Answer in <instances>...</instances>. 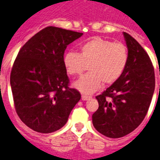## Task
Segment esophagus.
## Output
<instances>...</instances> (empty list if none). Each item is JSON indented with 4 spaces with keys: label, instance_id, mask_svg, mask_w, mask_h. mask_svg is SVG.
<instances>
[{
    "label": "esophagus",
    "instance_id": "esophagus-1",
    "mask_svg": "<svg viewBox=\"0 0 160 160\" xmlns=\"http://www.w3.org/2000/svg\"><path fill=\"white\" fill-rule=\"evenodd\" d=\"M90 96H87L85 95V94H83L82 96H81V98H82V100L84 101H86V100H89V99H90Z\"/></svg>",
    "mask_w": 160,
    "mask_h": 160
}]
</instances>
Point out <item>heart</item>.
<instances>
[{
    "label": "heart",
    "mask_w": 160,
    "mask_h": 160,
    "mask_svg": "<svg viewBox=\"0 0 160 160\" xmlns=\"http://www.w3.org/2000/svg\"><path fill=\"white\" fill-rule=\"evenodd\" d=\"M129 52L125 44L93 37L81 43L79 53L68 52L63 57L64 68L69 76H80L87 68L89 72L74 83L75 88L85 94L98 90L102 82H116L125 71Z\"/></svg>",
    "instance_id": "obj_1"
}]
</instances>
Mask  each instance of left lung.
<instances>
[{"mask_svg": "<svg viewBox=\"0 0 160 160\" xmlns=\"http://www.w3.org/2000/svg\"><path fill=\"white\" fill-rule=\"evenodd\" d=\"M129 62L119 79L96 96L98 110L93 125L109 138H120L133 132L147 113L155 86L154 70L147 52L134 38L123 32Z\"/></svg>", "mask_w": 160, "mask_h": 160, "instance_id": "obj_1", "label": "left lung"}]
</instances>
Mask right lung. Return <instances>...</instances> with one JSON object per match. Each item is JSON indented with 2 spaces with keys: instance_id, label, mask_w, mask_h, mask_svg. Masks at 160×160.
I'll return each mask as SVG.
<instances>
[{
  "instance_id": "add662e5",
  "label": "right lung",
  "mask_w": 160,
  "mask_h": 160,
  "mask_svg": "<svg viewBox=\"0 0 160 160\" xmlns=\"http://www.w3.org/2000/svg\"><path fill=\"white\" fill-rule=\"evenodd\" d=\"M82 33L49 26L19 50L10 73L15 110L27 127L51 133L67 123L80 101V92L69 88L63 65L65 50Z\"/></svg>"
}]
</instances>
